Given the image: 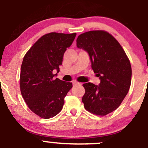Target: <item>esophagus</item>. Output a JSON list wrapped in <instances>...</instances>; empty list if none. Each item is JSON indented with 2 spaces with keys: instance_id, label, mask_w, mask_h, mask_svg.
Returning a JSON list of instances; mask_svg holds the SVG:
<instances>
[{
  "instance_id": "34e87169",
  "label": "esophagus",
  "mask_w": 148,
  "mask_h": 148,
  "mask_svg": "<svg viewBox=\"0 0 148 148\" xmlns=\"http://www.w3.org/2000/svg\"><path fill=\"white\" fill-rule=\"evenodd\" d=\"M72 83H73V85H74V86L80 85V84H81V83H80V82H78L77 81H73Z\"/></svg>"
}]
</instances>
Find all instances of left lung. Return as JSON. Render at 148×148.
<instances>
[{"mask_svg":"<svg viewBox=\"0 0 148 148\" xmlns=\"http://www.w3.org/2000/svg\"><path fill=\"white\" fill-rule=\"evenodd\" d=\"M78 48L86 51L94 73L101 80L99 86L82 84L85 93L82 101L85 109L95 115L103 116L119 107L129 91L132 70L123 47L114 37L104 30H92L80 34Z\"/></svg>","mask_w":148,"mask_h":148,"instance_id":"left-lung-1","label":"left lung"}]
</instances>
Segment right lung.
<instances>
[{"mask_svg": "<svg viewBox=\"0 0 148 148\" xmlns=\"http://www.w3.org/2000/svg\"><path fill=\"white\" fill-rule=\"evenodd\" d=\"M76 33L51 32L41 36L27 51L21 66V95L32 112L48 119L60 113L72 83L55 79L53 70L60 71L63 57Z\"/></svg>", "mask_w": 148, "mask_h": 148, "instance_id": "1", "label": "right lung"}]
</instances>
